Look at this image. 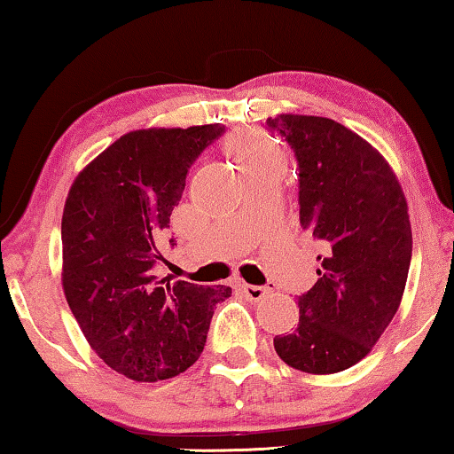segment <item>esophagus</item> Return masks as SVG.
<instances>
[{"label": "esophagus", "instance_id": "34e87169", "mask_svg": "<svg viewBox=\"0 0 454 454\" xmlns=\"http://www.w3.org/2000/svg\"><path fill=\"white\" fill-rule=\"evenodd\" d=\"M241 291L250 301H260L264 300L266 295H270L272 287H258V285H241Z\"/></svg>", "mask_w": 454, "mask_h": 454}]
</instances>
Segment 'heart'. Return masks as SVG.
<instances>
[{"instance_id": "1", "label": "heart", "mask_w": 454, "mask_h": 454, "mask_svg": "<svg viewBox=\"0 0 454 454\" xmlns=\"http://www.w3.org/2000/svg\"><path fill=\"white\" fill-rule=\"evenodd\" d=\"M229 153L233 154L239 165L264 157H281V151L269 138L260 134H244L239 138H233L229 142Z\"/></svg>"}]
</instances>
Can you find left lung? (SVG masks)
Masks as SVG:
<instances>
[{
  "label": "left lung",
  "mask_w": 454,
  "mask_h": 454,
  "mask_svg": "<svg viewBox=\"0 0 454 454\" xmlns=\"http://www.w3.org/2000/svg\"><path fill=\"white\" fill-rule=\"evenodd\" d=\"M300 165V223L325 247L318 281L300 295V325L277 334L291 368L337 374L368 356L395 318L411 262L407 200L388 160L343 123L281 114L266 120Z\"/></svg>",
  "instance_id": "8db88e82"
}]
</instances>
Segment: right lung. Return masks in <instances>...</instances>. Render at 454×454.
<instances>
[{"label":"right lung","mask_w":454,"mask_h":454,"mask_svg":"<svg viewBox=\"0 0 454 454\" xmlns=\"http://www.w3.org/2000/svg\"><path fill=\"white\" fill-rule=\"evenodd\" d=\"M221 123L123 134L74 179L61 216V287L90 349L136 382L182 374L200 357L225 285L157 281L159 241L185 176ZM173 241V239H169Z\"/></svg>","instance_id":"right-lung-1"}]
</instances>
